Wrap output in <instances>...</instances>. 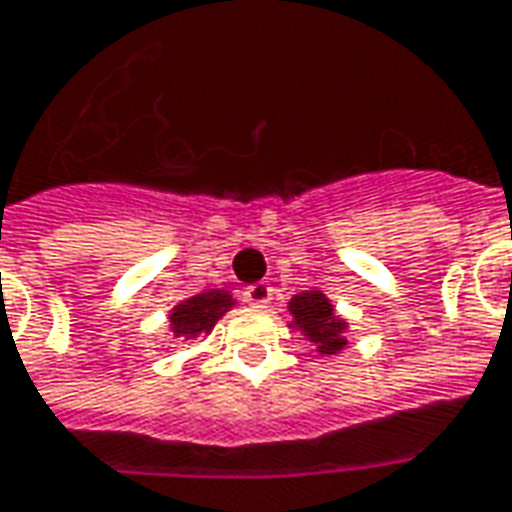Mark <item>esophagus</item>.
I'll return each mask as SVG.
<instances>
[{"label":"esophagus","mask_w":512,"mask_h":512,"mask_svg":"<svg viewBox=\"0 0 512 512\" xmlns=\"http://www.w3.org/2000/svg\"><path fill=\"white\" fill-rule=\"evenodd\" d=\"M274 299V288L268 282H255L244 291V302L249 307H268Z\"/></svg>","instance_id":"1"}]
</instances>
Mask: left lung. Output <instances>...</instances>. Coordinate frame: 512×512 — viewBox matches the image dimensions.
Wrapping results in <instances>:
<instances>
[{"instance_id":"left-lung-1","label":"left lung","mask_w":512,"mask_h":512,"mask_svg":"<svg viewBox=\"0 0 512 512\" xmlns=\"http://www.w3.org/2000/svg\"><path fill=\"white\" fill-rule=\"evenodd\" d=\"M288 310L293 316V327L305 332L307 341L316 343V352L321 355H338L346 346V321L335 316V307L321 291L296 293Z\"/></svg>"}]
</instances>
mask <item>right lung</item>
Wrapping results in <instances>:
<instances>
[{
  "instance_id": "add662e5",
  "label": "right lung",
  "mask_w": 512,
  "mask_h": 512,
  "mask_svg": "<svg viewBox=\"0 0 512 512\" xmlns=\"http://www.w3.org/2000/svg\"><path fill=\"white\" fill-rule=\"evenodd\" d=\"M232 305H235L232 293L219 291V288L196 293L191 299H185V302H180L171 310L169 316L174 338H185L188 341V338H196V335H207Z\"/></svg>"
}]
</instances>
